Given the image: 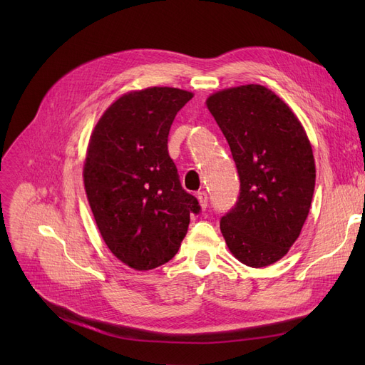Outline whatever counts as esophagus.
Here are the masks:
<instances>
[{
  "label": "esophagus",
  "instance_id": "esophagus-1",
  "mask_svg": "<svg viewBox=\"0 0 365 365\" xmlns=\"http://www.w3.org/2000/svg\"><path fill=\"white\" fill-rule=\"evenodd\" d=\"M197 197H198V201H200L201 207L205 210V208H207V204H208V195H207V192H204V190H201V192L197 194Z\"/></svg>",
  "mask_w": 365,
  "mask_h": 365
}]
</instances>
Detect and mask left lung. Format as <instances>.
<instances>
[{
    "mask_svg": "<svg viewBox=\"0 0 365 365\" xmlns=\"http://www.w3.org/2000/svg\"><path fill=\"white\" fill-rule=\"evenodd\" d=\"M240 176L235 205L220 219L231 253L263 267L289 252L308 217L315 161L292 109L263 86L247 84L207 99Z\"/></svg>",
    "mask_w": 365,
    "mask_h": 365,
    "instance_id": "obj_1",
    "label": "left lung"
}]
</instances>
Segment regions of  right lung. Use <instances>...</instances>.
Segmentation results:
<instances>
[{"label":"right lung","mask_w":365,"mask_h":365,"mask_svg":"<svg viewBox=\"0 0 365 365\" xmlns=\"http://www.w3.org/2000/svg\"><path fill=\"white\" fill-rule=\"evenodd\" d=\"M192 93L152 87L113 102L94 127L84 186L109 250L138 271L171 260L198 200L182 187L168 155V133Z\"/></svg>","instance_id":"1"}]
</instances>
